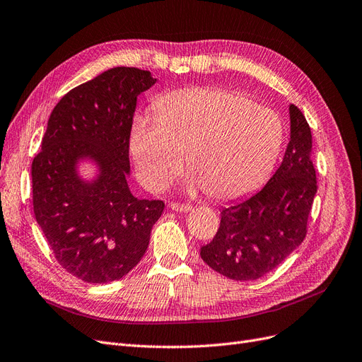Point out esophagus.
Here are the masks:
<instances>
[{
	"label": "esophagus",
	"instance_id": "34e87169",
	"mask_svg": "<svg viewBox=\"0 0 362 362\" xmlns=\"http://www.w3.org/2000/svg\"><path fill=\"white\" fill-rule=\"evenodd\" d=\"M168 207L171 210H174V211H180V213H186V211H191L192 210L191 206H188V204H179V203H171Z\"/></svg>",
	"mask_w": 362,
	"mask_h": 362
}]
</instances>
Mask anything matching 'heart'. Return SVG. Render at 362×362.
Segmentation results:
<instances>
[{"label":"heart","mask_w":362,"mask_h":362,"mask_svg":"<svg viewBox=\"0 0 362 362\" xmlns=\"http://www.w3.org/2000/svg\"><path fill=\"white\" fill-rule=\"evenodd\" d=\"M155 110L134 117L129 134L139 179L151 191L167 188L186 155L192 186L216 199L245 197L270 176L282 151L280 116L235 92L183 89L159 98Z\"/></svg>","instance_id":"1"}]
</instances>
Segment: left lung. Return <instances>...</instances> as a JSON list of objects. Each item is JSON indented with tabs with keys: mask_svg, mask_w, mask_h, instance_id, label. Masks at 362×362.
Instances as JSON below:
<instances>
[{
	"mask_svg": "<svg viewBox=\"0 0 362 362\" xmlns=\"http://www.w3.org/2000/svg\"><path fill=\"white\" fill-rule=\"evenodd\" d=\"M291 139L282 164L264 188L222 209L221 226L199 250L203 261L233 280L270 273L305 237L316 195L312 132L298 107L289 105Z\"/></svg>",
	"mask_w": 362,
	"mask_h": 362,
	"instance_id": "left-lung-1",
	"label": "left lung"
}]
</instances>
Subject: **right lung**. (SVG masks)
Returning a JSON list of instances; mask_svg holds the SVG:
<instances>
[{"mask_svg": "<svg viewBox=\"0 0 362 362\" xmlns=\"http://www.w3.org/2000/svg\"><path fill=\"white\" fill-rule=\"evenodd\" d=\"M151 71L116 66L71 89L50 113L33 160V204L57 261L88 284L122 279L149 246L159 199L129 191V134ZM94 167L85 178L79 168Z\"/></svg>", "mask_w": 362, "mask_h": 362, "instance_id": "right-lung-1", "label": "right lung"}]
</instances>
